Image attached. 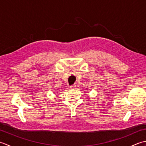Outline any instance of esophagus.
Returning <instances> with one entry per match:
<instances>
[{"label":"esophagus","instance_id":"obj_1","mask_svg":"<svg viewBox=\"0 0 146 146\" xmlns=\"http://www.w3.org/2000/svg\"><path fill=\"white\" fill-rule=\"evenodd\" d=\"M76 88V85H71L70 86V88L71 89H75Z\"/></svg>","mask_w":146,"mask_h":146}]
</instances>
